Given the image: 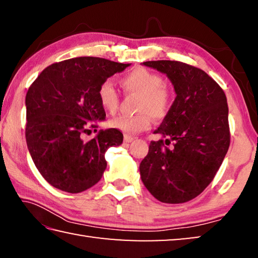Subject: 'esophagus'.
<instances>
[{
    "label": "esophagus",
    "instance_id": "obj_1",
    "mask_svg": "<svg viewBox=\"0 0 258 258\" xmlns=\"http://www.w3.org/2000/svg\"><path fill=\"white\" fill-rule=\"evenodd\" d=\"M133 140H134V138L132 137V135H128V134H125V135H124V141H125L126 143L132 142Z\"/></svg>",
    "mask_w": 258,
    "mask_h": 258
}]
</instances>
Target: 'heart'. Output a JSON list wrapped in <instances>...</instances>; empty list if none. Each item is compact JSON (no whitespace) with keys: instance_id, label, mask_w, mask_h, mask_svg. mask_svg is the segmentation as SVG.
<instances>
[{"instance_id":"b5f03b06","label":"heart","mask_w":258,"mask_h":258,"mask_svg":"<svg viewBox=\"0 0 258 258\" xmlns=\"http://www.w3.org/2000/svg\"><path fill=\"white\" fill-rule=\"evenodd\" d=\"M120 85L128 94L139 95L135 116L113 117L108 121L111 128L126 134H137L148 130L155 118H163L171 106V93L164 86L163 77L146 68H135L120 78ZM98 99L101 107L109 113L118 108V93L111 82L106 81L99 86Z\"/></svg>"}]
</instances>
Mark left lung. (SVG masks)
<instances>
[{"mask_svg":"<svg viewBox=\"0 0 258 258\" xmlns=\"http://www.w3.org/2000/svg\"><path fill=\"white\" fill-rule=\"evenodd\" d=\"M165 74L175 100L154 134L140 164L143 184L156 199L181 204L197 197L213 181L230 146L229 108L220 85L202 69L180 61H146Z\"/></svg>","mask_w":258,"mask_h":258,"instance_id":"obj_1","label":"left lung"}]
</instances>
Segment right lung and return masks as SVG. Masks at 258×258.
I'll return each mask as SVG.
<instances>
[{"instance_id": "1", "label": "right lung", "mask_w": 258, "mask_h": 258, "mask_svg": "<svg viewBox=\"0 0 258 258\" xmlns=\"http://www.w3.org/2000/svg\"><path fill=\"white\" fill-rule=\"evenodd\" d=\"M131 63L80 56L51 64L26 94V141L41 175L69 194L85 191L100 181L107 168L104 154L123 143L118 130H100L83 140L87 126L106 119L98 99L99 86ZM97 131V130H95Z\"/></svg>"}]
</instances>
